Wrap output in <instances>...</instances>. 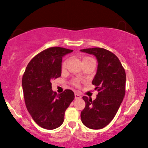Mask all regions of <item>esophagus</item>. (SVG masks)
I'll return each instance as SVG.
<instances>
[{
	"instance_id": "34e87169",
	"label": "esophagus",
	"mask_w": 148,
	"mask_h": 148,
	"mask_svg": "<svg viewBox=\"0 0 148 148\" xmlns=\"http://www.w3.org/2000/svg\"><path fill=\"white\" fill-rule=\"evenodd\" d=\"M74 96H75V99H78L81 98V95L79 93H78V92H75L74 93Z\"/></svg>"
}]
</instances>
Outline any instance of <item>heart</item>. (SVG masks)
<instances>
[{
  "instance_id": "1",
  "label": "heart",
  "mask_w": 148,
  "mask_h": 148,
  "mask_svg": "<svg viewBox=\"0 0 148 148\" xmlns=\"http://www.w3.org/2000/svg\"><path fill=\"white\" fill-rule=\"evenodd\" d=\"M92 60V59L90 58H85L83 60ZM67 62H68V60H66V61H64V63H63V64H62V67H63V68H64V67H66V64H67ZM74 84H75V85L78 86V81H77V80H76V81H74Z\"/></svg>"
}]
</instances>
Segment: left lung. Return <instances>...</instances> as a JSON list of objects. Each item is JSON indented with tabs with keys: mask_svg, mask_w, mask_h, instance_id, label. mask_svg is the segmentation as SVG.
Returning <instances> with one entry per match:
<instances>
[{
	"mask_svg": "<svg viewBox=\"0 0 148 148\" xmlns=\"http://www.w3.org/2000/svg\"><path fill=\"white\" fill-rule=\"evenodd\" d=\"M80 51L97 58V70L92 84L99 92L93 101L83 96L86 106L80 118L86 127L101 129L112 121L123 102L125 95V70L119 59L105 49L96 47Z\"/></svg>",
	"mask_w": 148,
	"mask_h": 148,
	"instance_id": "obj_1",
	"label": "left lung"
}]
</instances>
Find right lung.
Segmentation results:
<instances>
[{"instance_id":"obj_1","label":"right lung","mask_w":148,"mask_h":148,"mask_svg":"<svg viewBox=\"0 0 148 148\" xmlns=\"http://www.w3.org/2000/svg\"><path fill=\"white\" fill-rule=\"evenodd\" d=\"M72 51L63 47L47 49L32 59L25 68L22 78L25 106L35 123L43 129L60 127L65 112L74 99L70 89L57 95L51 82L60 77L62 58Z\"/></svg>"}]
</instances>
